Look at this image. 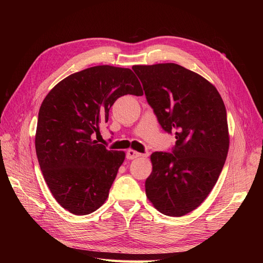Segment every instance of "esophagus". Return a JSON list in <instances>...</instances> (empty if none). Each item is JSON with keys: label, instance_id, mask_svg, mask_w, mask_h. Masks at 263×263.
<instances>
[{"label": "esophagus", "instance_id": "obj_1", "mask_svg": "<svg viewBox=\"0 0 263 263\" xmlns=\"http://www.w3.org/2000/svg\"><path fill=\"white\" fill-rule=\"evenodd\" d=\"M141 156H144V155H142V154H139V153H137V151L132 150V149H129V150L127 151V153H126V158H127V159H129V160H133V159L139 158V157H141Z\"/></svg>", "mask_w": 263, "mask_h": 263}]
</instances>
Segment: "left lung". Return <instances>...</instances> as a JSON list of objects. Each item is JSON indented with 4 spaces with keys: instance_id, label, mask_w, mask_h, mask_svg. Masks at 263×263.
Listing matches in <instances>:
<instances>
[{
    "instance_id": "left-lung-1",
    "label": "left lung",
    "mask_w": 263,
    "mask_h": 263,
    "mask_svg": "<svg viewBox=\"0 0 263 263\" xmlns=\"http://www.w3.org/2000/svg\"><path fill=\"white\" fill-rule=\"evenodd\" d=\"M148 104L166 133L176 135L171 153L151 155L146 194L166 216L180 217L205 200L225 164L227 114L212 83L177 63L134 66Z\"/></svg>"
}]
</instances>
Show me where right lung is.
Masks as SVG:
<instances>
[{
  "label": "right lung",
  "mask_w": 263,
  "mask_h": 263,
  "mask_svg": "<svg viewBox=\"0 0 263 263\" xmlns=\"http://www.w3.org/2000/svg\"><path fill=\"white\" fill-rule=\"evenodd\" d=\"M126 94L141 97L130 69L97 66L63 79L39 108L35 147L44 179L63 209L87 215L104 204L125 160L124 151L93 140L108 121L114 102Z\"/></svg>",
  "instance_id": "add662e5"
}]
</instances>
